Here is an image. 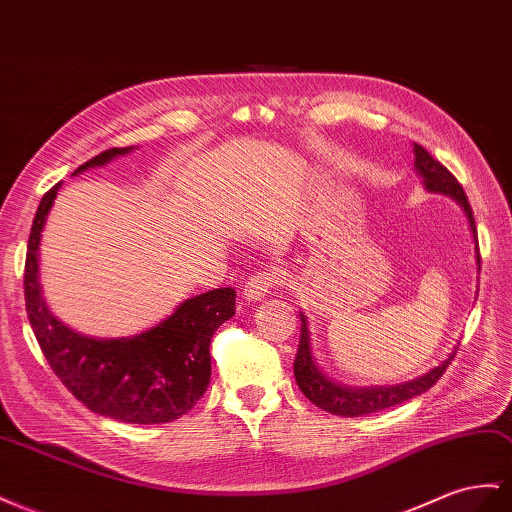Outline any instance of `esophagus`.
I'll return each instance as SVG.
<instances>
[{"label":"esophagus","mask_w":512,"mask_h":512,"mask_svg":"<svg viewBox=\"0 0 512 512\" xmlns=\"http://www.w3.org/2000/svg\"><path fill=\"white\" fill-rule=\"evenodd\" d=\"M282 282V275L278 269H267V271H258L254 273L250 280L243 286V297L247 301H260L265 299L271 290Z\"/></svg>","instance_id":"1"}]
</instances>
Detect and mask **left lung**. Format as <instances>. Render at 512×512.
I'll list each match as a JSON object with an SVG mask.
<instances>
[{"instance_id":"8db88e82","label":"left lung","mask_w":512,"mask_h":512,"mask_svg":"<svg viewBox=\"0 0 512 512\" xmlns=\"http://www.w3.org/2000/svg\"><path fill=\"white\" fill-rule=\"evenodd\" d=\"M413 155H416V172L422 176L424 187L433 193H444V196H450L452 200H457L463 211L469 219V226H472L474 239H476V222H474V213L472 206L467 202V196L463 187L459 185L457 178H454L448 168H444L433 155L428 153L426 148L420 144H413ZM476 262L480 269V250H478V241H476ZM301 316V338H299V349L295 357V379L299 390L310 398V403L316 407H321L334 416H344V418H357V416H366V413H375L381 409L394 407L398 403H405L409 398H416L424 394L426 390H431L444 375L448 364L457 355V347L454 351L435 366L433 370H428L426 375L411 379L407 383H398V385H388V388H347V385H338L331 379L323 375V370L316 366L314 357H312V344H310V329H308V319L306 314L299 312Z\"/></svg>"}]
</instances>
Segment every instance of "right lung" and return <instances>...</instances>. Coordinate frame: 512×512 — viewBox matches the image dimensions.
Here are the masks:
<instances>
[{"label":"right lung","instance_id":"1","mask_svg":"<svg viewBox=\"0 0 512 512\" xmlns=\"http://www.w3.org/2000/svg\"><path fill=\"white\" fill-rule=\"evenodd\" d=\"M109 148L73 174L131 153ZM53 185L38 204L25 256V310L51 370L90 411L127 424L174 422L198 403L211 381V338L234 316V288L185 299L168 319L131 338L81 336L47 308L38 280V250L47 215L58 196Z\"/></svg>","mask_w":512,"mask_h":512}]
</instances>
